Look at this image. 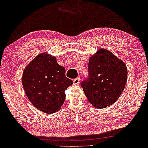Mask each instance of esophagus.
Returning <instances> with one entry per match:
<instances>
[{"label":"esophagus","mask_w":148,"mask_h":148,"mask_svg":"<svg viewBox=\"0 0 148 148\" xmlns=\"http://www.w3.org/2000/svg\"><path fill=\"white\" fill-rule=\"evenodd\" d=\"M80 80H81V79H80L79 77H77V78L73 79V83H74V84H78L80 82Z\"/></svg>","instance_id":"1"}]
</instances>
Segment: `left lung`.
<instances>
[{
  "label": "left lung",
  "mask_w": 148,
  "mask_h": 148,
  "mask_svg": "<svg viewBox=\"0 0 148 148\" xmlns=\"http://www.w3.org/2000/svg\"><path fill=\"white\" fill-rule=\"evenodd\" d=\"M127 69L125 63L105 49H100L89 59L88 77L81 83L85 95L95 107L111 105L125 89Z\"/></svg>",
  "instance_id": "left-lung-1"
}]
</instances>
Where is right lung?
Returning <instances> with one entry per match:
<instances>
[{"label":"right lung","mask_w":148,"mask_h":148,"mask_svg":"<svg viewBox=\"0 0 148 148\" xmlns=\"http://www.w3.org/2000/svg\"><path fill=\"white\" fill-rule=\"evenodd\" d=\"M65 72L54 56L45 53L28 64L23 71L22 84L34 107L47 114L61 108L65 100V90L73 84Z\"/></svg>","instance_id":"obj_1"}]
</instances>
